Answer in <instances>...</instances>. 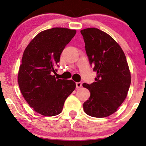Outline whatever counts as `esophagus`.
<instances>
[{
	"mask_svg": "<svg viewBox=\"0 0 146 146\" xmlns=\"http://www.w3.org/2000/svg\"><path fill=\"white\" fill-rule=\"evenodd\" d=\"M82 87V83L81 82H78V83H76V87L77 88V89H79V88H81Z\"/></svg>",
	"mask_w": 146,
	"mask_h": 146,
	"instance_id": "obj_1",
	"label": "esophagus"
}]
</instances>
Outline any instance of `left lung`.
<instances>
[{
    "instance_id": "left-lung-1",
    "label": "left lung",
    "mask_w": 146,
    "mask_h": 146,
    "mask_svg": "<svg viewBox=\"0 0 146 146\" xmlns=\"http://www.w3.org/2000/svg\"><path fill=\"white\" fill-rule=\"evenodd\" d=\"M90 64L96 72L95 81L83 83L91 96L84 102L89 116L104 118L114 113L126 98L131 75L126 55L110 35L95 28L81 30Z\"/></svg>"
}]
</instances>
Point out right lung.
<instances>
[{"label":"right lung","instance_id":"add662e5","mask_svg":"<svg viewBox=\"0 0 146 146\" xmlns=\"http://www.w3.org/2000/svg\"><path fill=\"white\" fill-rule=\"evenodd\" d=\"M76 34L75 30L53 28L41 32L24 50L18 74L20 91L35 111L46 116L60 114L66 98L76 84L72 80L57 79L54 65Z\"/></svg>","mask_w":146,"mask_h":146}]
</instances>
